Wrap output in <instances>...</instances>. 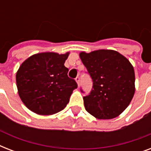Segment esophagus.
Here are the masks:
<instances>
[{
	"instance_id": "34e87169",
	"label": "esophagus",
	"mask_w": 151,
	"mask_h": 151,
	"mask_svg": "<svg viewBox=\"0 0 151 151\" xmlns=\"http://www.w3.org/2000/svg\"><path fill=\"white\" fill-rule=\"evenodd\" d=\"M75 81H77V83H78V85H79V84H80V77H77V78H75Z\"/></svg>"
}]
</instances>
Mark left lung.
I'll return each instance as SVG.
<instances>
[{"mask_svg":"<svg viewBox=\"0 0 151 151\" xmlns=\"http://www.w3.org/2000/svg\"><path fill=\"white\" fill-rule=\"evenodd\" d=\"M80 57L92 81L83 97L85 110L98 119H111L124 111L135 93V73L130 62L117 52H81ZM81 92L84 93L81 88Z\"/></svg>","mask_w":151,"mask_h":151,"instance_id":"1","label":"left lung"}]
</instances>
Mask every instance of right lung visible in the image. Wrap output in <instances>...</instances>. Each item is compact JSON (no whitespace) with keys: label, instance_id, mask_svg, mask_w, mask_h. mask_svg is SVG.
Masks as SVG:
<instances>
[{"label":"right lung","instance_id":"obj_1","mask_svg":"<svg viewBox=\"0 0 151 151\" xmlns=\"http://www.w3.org/2000/svg\"><path fill=\"white\" fill-rule=\"evenodd\" d=\"M68 55L39 53L20 66L16 85L20 99L29 110L37 114L49 115L66 107L72 92L78 88L64 66Z\"/></svg>","mask_w":151,"mask_h":151}]
</instances>
